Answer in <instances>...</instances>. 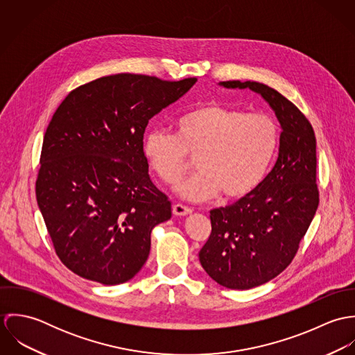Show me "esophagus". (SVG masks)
Listing matches in <instances>:
<instances>
[{"mask_svg": "<svg viewBox=\"0 0 355 355\" xmlns=\"http://www.w3.org/2000/svg\"><path fill=\"white\" fill-rule=\"evenodd\" d=\"M172 211H173V214H175V216H187V214H191V213H193V209H191V207H189V206H184V205L176 203V205H173Z\"/></svg>", "mask_w": 355, "mask_h": 355, "instance_id": "esophagus-1", "label": "esophagus"}]
</instances>
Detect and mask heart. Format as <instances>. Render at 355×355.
Returning a JSON list of instances; mask_svg holds the SVG:
<instances>
[{
	"label": "heart",
	"mask_w": 355,
	"mask_h": 355,
	"mask_svg": "<svg viewBox=\"0 0 355 355\" xmlns=\"http://www.w3.org/2000/svg\"><path fill=\"white\" fill-rule=\"evenodd\" d=\"M175 135L149 131L142 153L153 173L166 186L178 184L196 158L198 172L178 191L191 201L218 197L241 200L261 184L280 145L277 121L220 102H206L183 113Z\"/></svg>",
	"instance_id": "heart-1"
}]
</instances>
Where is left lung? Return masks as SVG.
Instances as JSON below:
<instances>
[{"label":"left lung","instance_id":"left-lung-1","mask_svg":"<svg viewBox=\"0 0 355 355\" xmlns=\"http://www.w3.org/2000/svg\"><path fill=\"white\" fill-rule=\"evenodd\" d=\"M220 85L261 94L283 130L276 164L261 184L236 202L210 210L211 232L200 252L203 269L216 283L249 290L291 263L315 214V137L304 113L275 89L250 80Z\"/></svg>","mask_w":355,"mask_h":355}]
</instances>
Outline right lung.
<instances>
[{
    "label": "right lung",
    "mask_w": 355,
    "mask_h": 355,
    "mask_svg": "<svg viewBox=\"0 0 355 355\" xmlns=\"http://www.w3.org/2000/svg\"><path fill=\"white\" fill-rule=\"evenodd\" d=\"M196 82L109 75L76 87L55 109L35 194L54 252L78 276L113 286L145 265L153 228L172 210L149 178L144 134Z\"/></svg>",
    "instance_id": "1"
}]
</instances>
